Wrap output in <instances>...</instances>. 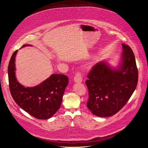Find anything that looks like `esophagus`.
Instances as JSON below:
<instances>
[{
    "label": "esophagus",
    "instance_id": "34e87169",
    "mask_svg": "<svg viewBox=\"0 0 148 148\" xmlns=\"http://www.w3.org/2000/svg\"><path fill=\"white\" fill-rule=\"evenodd\" d=\"M74 81L75 82H81L82 81V77L80 73H77L75 76L74 78Z\"/></svg>",
    "mask_w": 148,
    "mask_h": 148
}]
</instances>
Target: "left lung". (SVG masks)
Returning a JSON list of instances; mask_svg holds the SVG:
<instances>
[{"label":"left lung","instance_id":"1","mask_svg":"<svg viewBox=\"0 0 148 148\" xmlns=\"http://www.w3.org/2000/svg\"><path fill=\"white\" fill-rule=\"evenodd\" d=\"M123 51L116 67L103 60L89 73L86 84L88 89L87 108L99 117L116 114L128 102L136 89L138 72L131 47L122 44Z\"/></svg>","mask_w":148,"mask_h":148}]
</instances>
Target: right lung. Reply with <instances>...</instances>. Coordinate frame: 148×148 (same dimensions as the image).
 <instances>
[{"instance_id": "right-lung-1", "label": "right lung", "mask_w": 148, "mask_h": 148, "mask_svg": "<svg viewBox=\"0 0 148 148\" xmlns=\"http://www.w3.org/2000/svg\"><path fill=\"white\" fill-rule=\"evenodd\" d=\"M26 46L32 45H25L22 48ZM17 51L12 54L8 66L11 95L18 106L33 117L49 119L60 108L69 78L63 74H53L37 86L25 87L18 82L16 77L15 60Z\"/></svg>"}]
</instances>
